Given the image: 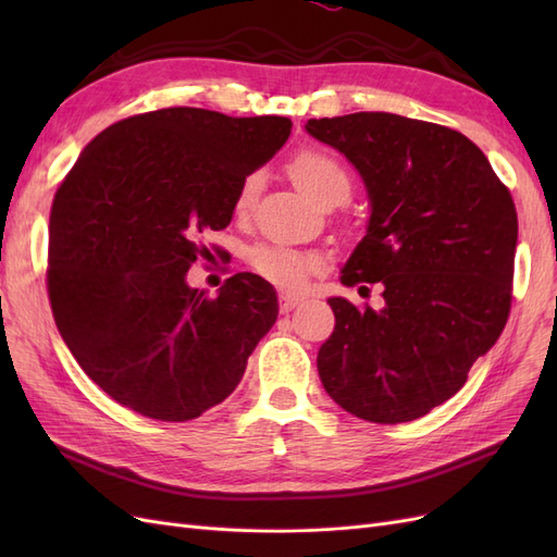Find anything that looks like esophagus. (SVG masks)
<instances>
[{"instance_id": "1", "label": "esophagus", "mask_w": 557, "mask_h": 557, "mask_svg": "<svg viewBox=\"0 0 557 557\" xmlns=\"http://www.w3.org/2000/svg\"><path fill=\"white\" fill-rule=\"evenodd\" d=\"M301 299L299 295H290V293H281L278 295V309H281V313H290L293 309H297L299 305H301Z\"/></svg>"}]
</instances>
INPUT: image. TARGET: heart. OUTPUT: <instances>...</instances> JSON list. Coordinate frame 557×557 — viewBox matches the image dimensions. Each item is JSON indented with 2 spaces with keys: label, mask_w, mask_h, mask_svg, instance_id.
<instances>
[{
  "label": "heart",
  "mask_w": 557,
  "mask_h": 557,
  "mask_svg": "<svg viewBox=\"0 0 557 557\" xmlns=\"http://www.w3.org/2000/svg\"><path fill=\"white\" fill-rule=\"evenodd\" d=\"M288 172L293 181L305 190L311 199H315L320 207L325 205H342L348 199L352 190V181L346 172V166L330 156L327 150L320 148H301L290 158ZM262 188L260 174H248L237 197H234V213L239 218H246L252 207H256V199ZM248 267L262 276L264 281L278 285V288L297 290L307 283L309 276L320 272L323 267V258L318 252H307L293 246L283 244H256L250 246L246 252Z\"/></svg>",
  "instance_id": "b5f03b06"
}]
</instances>
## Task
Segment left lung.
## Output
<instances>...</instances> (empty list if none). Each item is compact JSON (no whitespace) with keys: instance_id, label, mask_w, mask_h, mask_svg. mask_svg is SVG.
Listing matches in <instances>:
<instances>
[{"instance_id":"1","label":"left lung","mask_w":557,"mask_h":557,"mask_svg":"<svg viewBox=\"0 0 557 557\" xmlns=\"http://www.w3.org/2000/svg\"><path fill=\"white\" fill-rule=\"evenodd\" d=\"M364 178L372 218L342 283H381L383 309L332 297L318 374L369 423H409L460 391L507 325L518 215L483 150L458 129L362 111L309 121Z\"/></svg>"}]
</instances>
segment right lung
I'll list each match as a JSON object with an SVG mask.
<instances>
[{"instance_id":"1","label":"right lung","mask_w":557,"mask_h":557,"mask_svg":"<svg viewBox=\"0 0 557 557\" xmlns=\"http://www.w3.org/2000/svg\"><path fill=\"white\" fill-rule=\"evenodd\" d=\"M290 117L172 107L129 115L86 146L50 207L46 288L66 348L102 391L185 423L239 385L278 315L264 278L209 297L185 274L225 230L242 181L290 137Z\"/></svg>"}]
</instances>
